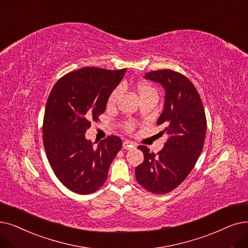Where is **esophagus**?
I'll return each instance as SVG.
<instances>
[{
	"mask_svg": "<svg viewBox=\"0 0 248 248\" xmlns=\"http://www.w3.org/2000/svg\"><path fill=\"white\" fill-rule=\"evenodd\" d=\"M136 145L133 143V142H130V141H124L123 143V148L125 149V150H130L132 148H134Z\"/></svg>",
	"mask_w": 248,
	"mask_h": 248,
	"instance_id": "esophagus-1",
	"label": "esophagus"
}]
</instances>
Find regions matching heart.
Here are the masks:
<instances>
[{
	"label": "heart",
	"instance_id": "obj_1",
	"mask_svg": "<svg viewBox=\"0 0 248 248\" xmlns=\"http://www.w3.org/2000/svg\"><path fill=\"white\" fill-rule=\"evenodd\" d=\"M124 86V84H123V87ZM137 91H138V94L140 97L142 98H145L147 97V96H150V95H157L156 93V90L154 89V87H152L149 83H146V82H141L139 83L137 85ZM122 94V87L121 86H117L116 88H114L111 93L109 94L108 98H107V105L108 106H113L116 104L118 98H120V96ZM133 124L132 123H126L125 124V128L126 131H132L133 130Z\"/></svg>",
	"mask_w": 248,
	"mask_h": 248
}]
</instances>
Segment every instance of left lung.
<instances>
[{
    "label": "left lung",
    "instance_id": "left-lung-1",
    "mask_svg": "<svg viewBox=\"0 0 248 248\" xmlns=\"http://www.w3.org/2000/svg\"><path fill=\"white\" fill-rule=\"evenodd\" d=\"M145 78L162 84L165 89L164 109L157 125L168 134L163 149L157 154L139 146L144 161L136 168L140 186L156 195L176 188L187 175L202 153L207 131V118L201 96L188 78L172 70L151 71Z\"/></svg>",
    "mask_w": 248,
    "mask_h": 248
}]
</instances>
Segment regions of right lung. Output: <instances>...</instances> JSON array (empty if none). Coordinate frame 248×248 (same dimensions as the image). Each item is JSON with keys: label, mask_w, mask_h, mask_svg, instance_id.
Here are the masks:
<instances>
[{"label": "right lung", "mask_w": 248, "mask_h": 248, "mask_svg": "<svg viewBox=\"0 0 248 248\" xmlns=\"http://www.w3.org/2000/svg\"><path fill=\"white\" fill-rule=\"evenodd\" d=\"M125 71L83 68L64 75L49 93L42 141L56 176L74 192L89 195L99 189L122 149V139L116 136H108L94 146L85 133L92 122L99 121L107 98Z\"/></svg>", "instance_id": "add662e5"}]
</instances>
